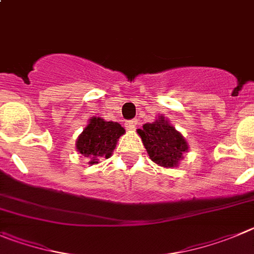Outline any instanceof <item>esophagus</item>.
I'll use <instances>...</instances> for the list:
<instances>
[{
  "label": "esophagus",
  "instance_id": "obj_1",
  "mask_svg": "<svg viewBox=\"0 0 254 254\" xmlns=\"http://www.w3.org/2000/svg\"><path fill=\"white\" fill-rule=\"evenodd\" d=\"M136 124H138V122H136V120H130V122L125 123V127H127V130H135Z\"/></svg>",
  "mask_w": 254,
  "mask_h": 254
}]
</instances>
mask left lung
Returning <instances> with one entry per match:
<instances>
[{
    "mask_svg": "<svg viewBox=\"0 0 254 254\" xmlns=\"http://www.w3.org/2000/svg\"><path fill=\"white\" fill-rule=\"evenodd\" d=\"M141 138L149 158L155 164L174 168L181 164L189 145L181 131H178L165 116L159 115L153 123H146L136 130Z\"/></svg>",
    "mask_w": 254,
    "mask_h": 254,
    "instance_id": "obj_1",
    "label": "left lung"
}]
</instances>
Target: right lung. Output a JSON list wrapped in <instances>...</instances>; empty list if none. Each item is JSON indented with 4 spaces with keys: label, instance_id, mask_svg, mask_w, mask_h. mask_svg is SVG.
I'll list each match as a JSON object with an SVG mask.
<instances>
[{
    "label": "right lung",
    "instance_id": "obj_1",
    "mask_svg": "<svg viewBox=\"0 0 254 254\" xmlns=\"http://www.w3.org/2000/svg\"><path fill=\"white\" fill-rule=\"evenodd\" d=\"M125 129L115 122H105L100 116H91L76 140V150L87 159L89 165L110 158Z\"/></svg>",
    "mask_w": 254,
    "mask_h": 254
}]
</instances>
